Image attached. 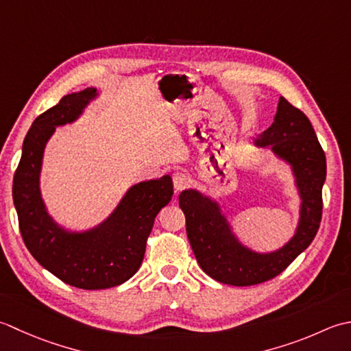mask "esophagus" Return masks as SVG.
<instances>
[{"label":"esophagus","instance_id":"34e87169","mask_svg":"<svg viewBox=\"0 0 351 351\" xmlns=\"http://www.w3.org/2000/svg\"><path fill=\"white\" fill-rule=\"evenodd\" d=\"M173 183H174L176 191L180 192L189 184V178L184 173H182V171H177V173L173 174Z\"/></svg>","mask_w":351,"mask_h":351}]
</instances>
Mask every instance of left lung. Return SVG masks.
Returning a JSON list of instances; mask_svg holds the SVG:
<instances>
[{
    "mask_svg": "<svg viewBox=\"0 0 351 351\" xmlns=\"http://www.w3.org/2000/svg\"><path fill=\"white\" fill-rule=\"evenodd\" d=\"M271 145L294 167L302 194V219L294 238L271 254H257L234 241L218 206L195 191H183L178 206L186 218V233L198 265L219 283L253 286L288 268L295 257L311 245L323 215V184L326 154L315 130L304 113L280 97L274 123L257 139Z\"/></svg>",
    "mask_w": 351,
    "mask_h": 351,
    "instance_id": "1",
    "label": "left lung"
}]
</instances>
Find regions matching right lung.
Segmentation results:
<instances>
[{"instance_id": "obj_1", "label": "right lung", "mask_w": 351, "mask_h": 351, "mask_svg": "<svg viewBox=\"0 0 351 351\" xmlns=\"http://www.w3.org/2000/svg\"><path fill=\"white\" fill-rule=\"evenodd\" d=\"M95 94L89 88L65 95L34 119L12 189L28 252L62 282L88 291L113 288L139 269L156 215L173 198V180L165 176L133 186L112 217L90 232L66 233L48 217L39 192L44 147L54 127L74 121Z\"/></svg>"}]
</instances>
